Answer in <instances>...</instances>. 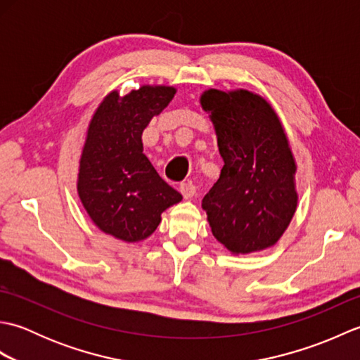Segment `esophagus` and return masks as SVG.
Wrapping results in <instances>:
<instances>
[{"mask_svg":"<svg viewBox=\"0 0 360 360\" xmlns=\"http://www.w3.org/2000/svg\"><path fill=\"white\" fill-rule=\"evenodd\" d=\"M179 192L184 196V200H190V198H193V195L196 193V187L193 186V182H182L179 186Z\"/></svg>","mask_w":360,"mask_h":360,"instance_id":"34e87169","label":"esophagus"}]
</instances>
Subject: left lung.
<instances>
[{
	"mask_svg": "<svg viewBox=\"0 0 360 360\" xmlns=\"http://www.w3.org/2000/svg\"><path fill=\"white\" fill-rule=\"evenodd\" d=\"M202 110L224 160L204 196L212 233L233 255L269 249L297 210V164L272 105L249 89H205Z\"/></svg>",
	"mask_w": 360,
	"mask_h": 360,
	"instance_id": "left-lung-1",
	"label": "left lung"
}]
</instances>
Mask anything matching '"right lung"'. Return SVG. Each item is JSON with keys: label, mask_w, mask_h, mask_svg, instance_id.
<instances>
[{"label": "right lung", "mask_w": 360, "mask_h": 360, "mask_svg": "<svg viewBox=\"0 0 360 360\" xmlns=\"http://www.w3.org/2000/svg\"><path fill=\"white\" fill-rule=\"evenodd\" d=\"M176 94L174 86L110 91L91 116L79 160L77 193L94 226L125 243L147 240L182 196L143 155L142 131Z\"/></svg>", "instance_id": "obj_1"}]
</instances>
